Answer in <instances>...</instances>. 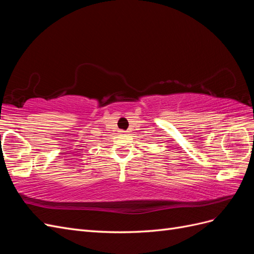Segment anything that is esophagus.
<instances>
[{
	"instance_id": "34e87169",
	"label": "esophagus",
	"mask_w": 254,
	"mask_h": 254,
	"mask_svg": "<svg viewBox=\"0 0 254 254\" xmlns=\"http://www.w3.org/2000/svg\"><path fill=\"white\" fill-rule=\"evenodd\" d=\"M121 132H126V131H124V130H121Z\"/></svg>"
}]
</instances>
